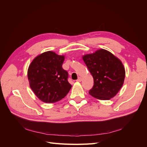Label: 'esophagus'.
I'll return each instance as SVG.
<instances>
[{
  "instance_id": "obj_1",
  "label": "esophagus",
  "mask_w": 147,
  "mask_h": 147,
  "mask_svg": "<svg viewBox=\"0 0 147 147\" xmlns=\"http://www.w3.org/2000/svg\"><path fill=\"white\" fill-rule=\"evenodd\" d=\"M82 78H81V77H78V79L77 80V82H82Z\"/></svg>"
}]
</instances>
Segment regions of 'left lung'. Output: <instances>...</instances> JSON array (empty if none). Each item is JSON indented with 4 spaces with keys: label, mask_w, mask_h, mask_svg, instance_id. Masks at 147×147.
Wrapping results in <instances>:
<instances>
[{
    "label": "left lung",
    "mask_w": 147,
    "mask_h": 147,
    "mask_svg": "<svg viewBox=\"0 0 147 147\" xmlns=\"http://www.w3.org/2000/svg\"><path fill=\"white\" fill-rule=\"evenodd\" d=\"M82 57L94 78L90 94L99 100L113 98L121 90L125 78V69L121 61L104 49Z\"/></svg>",
    "instance_id": "obj_1"
}]
</instances>
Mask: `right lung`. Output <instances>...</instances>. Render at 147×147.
Returning <instances> with one entry per match:
<instances>
[{"instance_id": "obj_1", "label": "right lung", "mask_w": 147, "mask_h": 147, "mask_svg": "<svg viewBox=\"0 0 147 147\" xmlns=\"http://www.w3.org/2000/svg\"><path fill=\"white\" fill-rule=\"evenodd\" d=\"M65 56L48 51L38 55L28 70L29 86L35 95L48 104L59 101L68 94L72 85L68 73L62 67Z\"/></svg>"}]
</instances>
